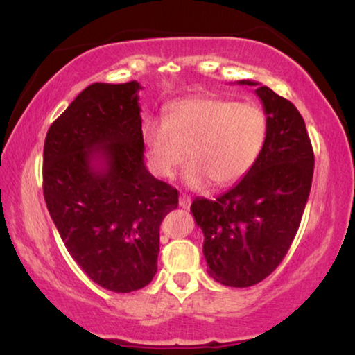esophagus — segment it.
<instances>
[{
	"instance_id": "1",
	"label": "esophagus",
	"mask_w": 355,
	"mask_h": 355,
	"mask_svg": "<svg viewBox=\"0 0 355 355\" xmlns=\"http://www.w3.org/2000/svg\"><path fill=\"white\" fill-rule=\"evenodd\" d=\"M179 207H182V208L191 207V197H187V196L179 197Z\"/></svg>"
}]
</instances>
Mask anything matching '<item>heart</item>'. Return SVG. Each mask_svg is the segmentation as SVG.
<instances>
[{"label": "heart", "mask_w": 355, "mask_h": 355, "mask_svg": "<svg viewBox=\"0 0 355 355\" xmlns=\"http://www.w3.org/2000/svg\"><path fill=\"white\" fill-rule=\"evenodd\" d=\"M266 130V116L259 106L196 96L171 105L163 123H145L142 139L158 176L173 178L189 157V186L202 187L210 179L216 187H225L250 171L265 145Z\"/></svg>", "instance_id": "obj_1"}]
</instances>
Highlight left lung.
Returning <instances> with one entry per match:
<instances>
[{
  "instance_id": "1",
  "label": "left lung",
  "mask_w": 355,
  "mask_h": 355,
  "mask_svg": "<svg viewBox=\"0 0 355 355\" xmlns=\"http://www.w3.org/2000/svg\"><path fill=\"white\" fill-rule=\"evenodd\" d=\"M255 94L268 124L255 164L216 200L196 198L191 205L205 237L208 273L231 288H249L278 268L299 230L313 178L312 142L297 108L265 85Z\"/></svg>"
}]
</instances>
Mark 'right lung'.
Segmentation results:
<instances>
[{
    "label": "right lung",
    "mask_w": 355,
    "mask_h": 355,
    "mask_svg": "<svg viewBox=\"0 0 355 355\" xmlns=\"http://www.w3.org/2000/svg\"><path fill=\"white\" fill-rule=\"evenodd\" d=\"M135 80L92 84L48 129L43 196L76 263L113 293L142 289L157 273L159 225L179 193L144 163Z\"/></svg>",
    "instance_id": "add662e5"
}]
</instances>
